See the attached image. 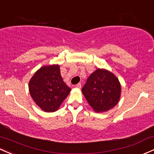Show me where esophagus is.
I'll use <instances>...</instances> for the list:
<instances>
[{"instance_id":"obj_1","label":"esophagus","mask_w":154,"mask_h":154,"mask_svg":"<svg viewBox=\"0 0 154 154\" xmlns=\"http://www.w3.org/2000/svg\"><path fill=\"white\" fill-rule=\"evenodd\" d=\"M75 87L77 88L80 89V88H81V87H82V84H81V83H78V84H77V85H76Z\"/></svg>"}]
</instances>
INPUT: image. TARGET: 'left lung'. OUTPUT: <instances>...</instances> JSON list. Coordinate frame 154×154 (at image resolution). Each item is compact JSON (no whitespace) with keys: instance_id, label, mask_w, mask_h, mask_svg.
Returning <instances> with one entry per match:
<instances>
[{"instance_id":"8db88e82","label":"left lung","mask_w":154,"mask_h":154,"mask_svg":"<svg viewBox=\"0 0 154 154\" xmlns=\"http://www.w3.org/2000/svg\"><path fill=\"white\" fill-rule=\"evenodd\" d=\"M82 92L95 112H103L118 104L121 88L118 79L112 72L97 69L89 76Z\"/></svg>"}]
</instances>
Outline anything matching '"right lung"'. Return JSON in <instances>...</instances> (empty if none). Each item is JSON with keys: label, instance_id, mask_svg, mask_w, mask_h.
<instances>
[{"label": "right lung", "instance_id": "right-lung-1", "mask_svg": "<svg viewBox=\"0 0 154 154\" xmlns=\"http://www.w3.org/2000/svg\"><path fill=\"white\" fill-rule=\"evenodd\" d=\"M28 87L35 103L47 112L56 111L71 91L62 79L58 65L41 67L31 77Z\"/></svg>", "mask_w": 154, "mask_h": 154}]
</instances>
